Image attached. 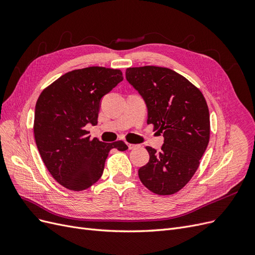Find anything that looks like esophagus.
<instances>
[{"instance_id":"esophagus-1","label":"esophagus","mask_w":255,"mask_h":255,"mask_svg":"<svg viewBox=\"0 0 255 255\" xmlns=\"http://www.w3.org/2000/svg\"><path fill=\"white\" fill-rule=\"evenodd\" d=\"M128 150H134L136 149L138 144H134V143H128Z\"/></svg>"}]
</instances>
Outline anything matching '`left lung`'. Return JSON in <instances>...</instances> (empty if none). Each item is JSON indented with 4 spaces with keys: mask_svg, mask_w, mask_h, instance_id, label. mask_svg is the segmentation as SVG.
I'll list each match as a JSON object with an SVG mask.
<instances>
[{
    "mask_svg": "<svg viewBox=\"0 0 255 255\" xmlns=\"http://www.w3.org/2000/svg\"><path fill=\"white\" fill-rule=\"evenodd\" d=\"M126 75L148 106V125L165 138L159 152L145 146L150 159L138 175L154 194L173 195L194 176L210 141L206 100L201 90L171 69L134 67L128 68Z\"/></svg>",
    "mask_w": 255,
    "mask_h": 255,
    "instance_id": "obj_1",
    "label": "left lung"
}]
</instances>
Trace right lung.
Returning a JSON list of instances; mask_svg holds the SVG:
<instances>
[{"mask_svg":"<svg viewBox=\"0 0 255 255\" xmlns=\"http://www.w3.org/2000/svg\"><path fill=\"white\" fill-rule=\"evenodd\" d=\"M123 80L119 69L88 67L67 72L45 87L37 100L34 136L53 179L69 190L89 188L102 176L112 149L126 151L125 141L90 138L101 98Z\"/></svg>","mask_w":255,"mask_h":255,"instance_id":"add662e5","label":"right lung"}]
</instances>
